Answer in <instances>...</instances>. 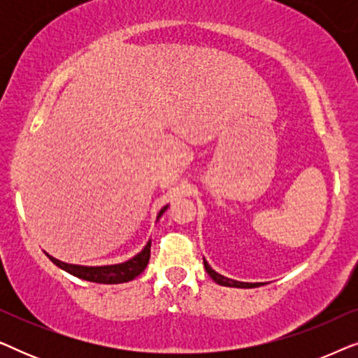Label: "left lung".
Instances as JSON below:
<instances>
[{
    "instance_id": "left-lung-1",
    "label": "left lung",
    "mask_w": 358,
    "mask_h": 358,
    "mask_svg": "<svg viewBox=\"0 0 358 358\" xmlns=\"http://www.w3.org/2000/svg\"><path fill=\"white\" fill-rule=\"evenodd\" d=\"M203 266H205V271H207L208 275L212 277L215 282L220 283V285H223V287H234V288H256V287H261V285H262V283H248V282L231 280V278L220 275L218 272H215L213 268L208 266V262L205 261V259H203Z\"/></svg>"
}]
</instances>
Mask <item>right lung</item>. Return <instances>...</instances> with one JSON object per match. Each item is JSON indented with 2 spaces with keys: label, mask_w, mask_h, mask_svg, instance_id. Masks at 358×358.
I'll return each mask as SVG.
<instances>
[{
  "label": "right lung",
  "mask_w": 358,
  "mask_h": 358,
  "mask_svg": "<svg viewBox=\"0 0 358 358\" xmlns=\"http://www.w3.org/2000/svg\"><path fill=\"white\" fill-rule=\"evenodd\" d=\"M168 205L159 210L158 213V220L161 215L166 212ZM150 252H151V243L143 248V251L136 254L135 257L129 259V261L122 262V264H114V266H99V267H87V266H76V264H66L58 261V259L48 256L50 261L58 266L63 271H66L71 275H75L78 278H83V280L87 282H96V283H124V282H130L134 280L135 277H138L141 272L145 271V267L148 266L150 261Z\"/></svg>",
  "instance_id": "1"
}]
</instances>
